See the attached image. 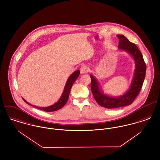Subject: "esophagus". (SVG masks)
<instances>
[{"instance_id":"esophagus-1","label":"esophagus","mask_w":160,"mask_h":160,"mask_svg":"<svg viewBox=\"0 0 160 160\" xmlns=\"http://www.w3.org/2000/svg\"><path fill=\"white\" fill-rule=\"evenodd\" d=\"M89 70V67H88L87 66L84 65V66H82L81 69H80V72H81V74H84V73H86L87 72H88Z\"/></svg>"}]
</instances>
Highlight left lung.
<instances>
[{"label":"left lung","mask_w":160,"mask_h":160,"mask_svg":"<svg viewBox=\"0 0 160 160\" xmlns=\"http://www.w3.org/2000/svg\"><path fill=\"white\" fill-rule=\"evenodd\" d=\"M116 36L119 39L118 50L126 52L132 57L135 62L136 68L129 89L119 97H113L104 93L98 81L92 74H90L92 92L95 100L100 106L109 109L128 106L133 102L141 90L147 69L143 56L137 46L131 42L123 35L118 34Z\"/></svg>","instance_id":"obj_1"}]
</instances>
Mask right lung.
<instances>
[{
    "label": "right lung",
    "mask_w": 160,
    "mask_h": 160,
    "mask_svg": "<svg viewBox=\"0 0 160 160\" xmlns=\"http://www.w3.org/2000/svg\"><path fill=\"white\" fill-rule=\"evenodd\" d=\"M79 73H80V71H79V69H78V70L74 71L73 73H72L69 76V77L68 79H67V81L66 82V84L65 86L63 92V93H62L60 99L56 103H55L52 105H50V106H48V107H36V106H34V105H32L30 104L26 100H25L23 98H23V100L27 104H29V105H31V106H32V107H35L36 108L42 110H43L44 112H52L57 111V110L61 109L67 103V102L68 101V99L69 95V92H70V91H71V88L72 86V84L75 82V81L79 77Z\"/></svg>",
    "instance_id": "right-lung-1"
}]
</instances>
